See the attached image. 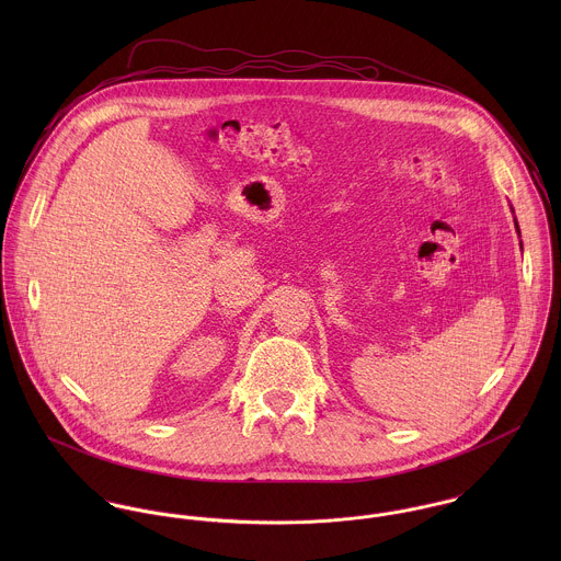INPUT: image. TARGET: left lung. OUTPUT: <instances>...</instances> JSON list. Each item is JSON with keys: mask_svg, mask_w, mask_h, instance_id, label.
Returning <instances> with one entry per match:
<instances>
[{"mask_svg": "<svg viewBox=\"0 0 561 561\" xmlns=\"http://www.w3.org/2000/svg\"><path fill=\"white\" fill-rule=\"evenodd\" d=\"M514 225H516V231H518V222H516V220H514ZM518 236H520V231H518ZM520 245H523V243H520Z\"/></svg>", "mask_w": 561, "mask_h": 561, "instance_id": "8db88e82", "label": "left lung"}]
</instances>
